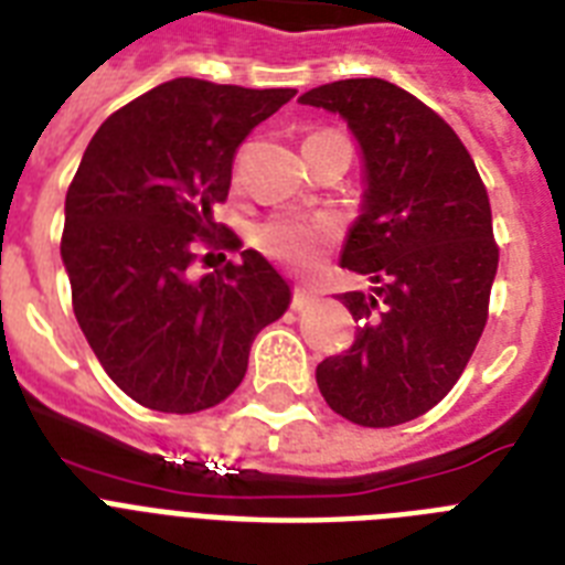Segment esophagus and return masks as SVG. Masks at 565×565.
I'll use <instances>...</instances> for the list:
<instances>
[{"mask_svg":"<svg viewBox=\"0 0 565 565\" xmlns=\"http://www.w3.org/2000/svg\"><path fill=\"white\" fill-rule=\"evenodd\" d=\"M319 298V292L313 290V287H305V284H298L296 290H292V310H305V307H310Z\"/></svg>","mask_w":565,"mask_h":565,"instance_id":"esophagus-1","label":"esophagus"}]
</instances>
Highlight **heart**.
I'll return each mask as SVG.
<instances>
[{
  "instance_id": "heart-1",
  "label": "heart",
  "mask_w": 565,
  "mask_h": 565,
  "mask_svg": "<svg viewBox=\"0 0 565 565\" xmlns=\"http://www.w3.org/2000/svg\"><path fill=\"white\" fill-rule=\"evenodd\" d=\"M337 235L339 226L324 214H278L264 220L255 228L252 241L267 258L278 260L284 267L305 269L319 260Z\"/></svg>"
}]
</instances>
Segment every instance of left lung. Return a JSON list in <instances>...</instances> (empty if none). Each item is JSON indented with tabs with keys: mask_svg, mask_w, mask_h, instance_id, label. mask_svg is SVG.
Here are the masks:
<instances>
[{
	"mask_svg": "<svg viewBox=\"0 0 565 565\" xmlns=\"http://www.w3.org/2000/svg\"><path fill=\"white\" fill-rule=\"evenodd\" d=\"M298 100L348 124L365 185L339 267L369 275L371 290L339 296L360 328L316 383L351 424H406L447 397L488 322L499 267L488 191L452 127L401 86L351 77Z\"/></svg>",
	"mask_w": 565,
	"mask_h": 565,
	"instance_id": "left-lung-1",
	"label": "left lung"
}]
</instances>
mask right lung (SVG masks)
<instances>
[{
	"mask_svg": "<svg viewBox=\"0 0 565 565\" xmlns=\"http://www.w3.org/2000/svg\"><path fill=\"white\" fill-rule=\"evenodd\" d=\"M292 95L173 77L113 113L81 159L60 243L72 305L109 380L148 409L226 401L260 328L290 307V284L255 249L200 281L188 269L196 237L220 232L235 150ZM220 243L241 246L232 232Z\"/></svg>",
	"mask_w": 565,
	"mask_h": 565,
	"instance_id": "add662e5",
	"label": "right lung"
}]
</instances>
